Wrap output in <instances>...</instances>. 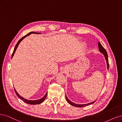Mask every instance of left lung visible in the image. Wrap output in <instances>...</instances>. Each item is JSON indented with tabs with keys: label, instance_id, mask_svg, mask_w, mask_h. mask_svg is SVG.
Segmentation results:
<instances>
[{
	"label": "left lung",
	"instance_id": "left-lung-1",
	"mask_svg": "<svg viewBox=\"0 0 122 122\" xmlns=\"http://www.w3.org/2000/svg\"><path fill=\"white\" fill-rule=\"evenodd\" d=\"M98 47H99V49H100V51L103 54V55H105V58H106V60L107 61V68L108 69H109V60H108V56H107V52L106 51V50H105V49L103 47V46H102V45H101V44L99 42L98 43ZM66 100L69 103V104H70L72 106H73L74 107H85V106H88V105H89L91 104H92V103H93L94 102H95L96 101L94 102H90L89 103H87V104H84V105H77V104H76V103H74L72 102H71L70 101H69V100H68V98H67V97H66Z\"/></svg>",
	"mask_w": 122,
	"mask_h": 122
}]
</instances>
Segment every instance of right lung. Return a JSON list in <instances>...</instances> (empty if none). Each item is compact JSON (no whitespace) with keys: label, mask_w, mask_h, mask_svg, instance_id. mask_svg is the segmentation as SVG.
I'll return each instance as SVG.
<instances>
[{"label":"right lung","mask_w":122,"mask_h":122,"mask_svg":"<svg viewBox=\"0 0 122 122\" xmlns=\"http://www.w3.org/2000/svg\"><path fill=\"white\" fill-rule=\"evenodd\" d=\"M30 34H41V33H35V32H33V31H31V32H30L29 33V34H28L27 35H26L25 36H24L23 37L21 38L19 41H18V42L17 43L16 45H15V49H14V50H13V52L12 54V56H11V58L13 57V55H14V53H15V50L16 49L18 46V45H19V44L20 43V42L21 41L24 39V38H25L27 36H29V35H30ZM15 92L16 93V94L17 95V96L19 97L20 98L21 100H22L24 101V102H26V103H28V104H30V105H38V104H40V103H41L42 102H43L44 101V100H45V98H46V97H47V93L45 94V95L42 98L40 99V100H35V101H30V100H26V99L23 98L22 97H21V96H20L19 94L17 93V92H16V91H15Z\"/></svg>","instance_id":"1"}]
</instances>
